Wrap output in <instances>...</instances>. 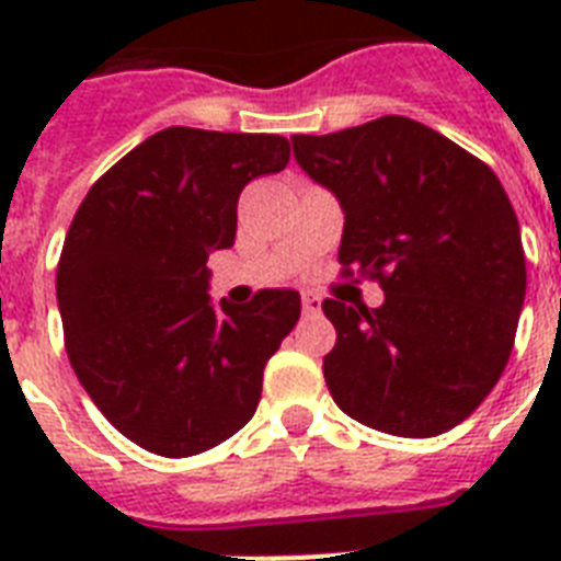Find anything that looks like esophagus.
Instances as JSON below:
<instances>
[{
    "label": "esophagus",
    "mask_w": 561,
    "mask_h": 561,
    "mask_svg": "<svg viewBox=\"0 0 561 561\" xmlns=\"http://www.w3.org/2000/svg\"><path fill=\"white\" fill-rule=\"evenodd\" d=\"M320 308H323V299L317 294H302V311L306 314H320Z\"/></svg>",
    "instance_id": "1"
}]
</instances>
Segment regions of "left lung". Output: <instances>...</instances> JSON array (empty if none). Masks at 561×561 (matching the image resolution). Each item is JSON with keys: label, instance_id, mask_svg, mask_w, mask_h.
Returning a JSON list of instances; mask_svg holds the SVG:
<instances>
[{"label": "left lung", "instance_id": "obj_1", "mask_svg": "<svg viewBox=\"0 0 561 561\" xmlns=\"http://www.w3.org/2000/svg\"><path fill=\"white\" fill-rule=\"evenodd\" d=\"M290 142L302 171L343 206L341 273L383 290L381 308L323 302L337 332L323 358L332 399L383 434L451 431L504 373L527 290L522 229L501 180L404 116Z\"/></svg>", "mask_w": 561, "mask_h": 561}]
</instances>
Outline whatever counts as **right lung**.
I'll list each match as a JSON object with an SVG mask.
<instances>
[{
  "instance_id": "right-lung-1",
  "label": "right lung",
  "mask_w": 561,
  "mask_h": 561,
  "mask_svg": "<svg viewBox=\"0 0 561 561\" xmlns=\"http://www.w3.org/2000/svg\"><path fill=\"white\" fill-rule=\"evenodd\" d=\"M288 160L285 136L165 127L75 211L57 262L66 355L110 425L145 451H209L259 408L299 294L215 308L206 262L236 241L241 188Z\"/></svg>"
}]
</instances>
